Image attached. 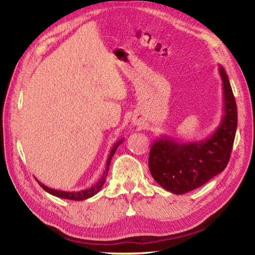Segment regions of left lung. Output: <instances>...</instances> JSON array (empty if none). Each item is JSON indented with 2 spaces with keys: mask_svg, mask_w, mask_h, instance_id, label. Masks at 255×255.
I'll list each match as a JSON object with an SVG mask.
<instances>
[{
  "mask_svg": "<svg viewBox=\"0 0 255 255\" xmlns=\"http://www.w3.org/2000/svg\"><path fill=\"white\" fill-rule=\"evenodd\" d=\"M223 82V117L209 137L179 141L161 136L149 150L148 166L153 179L167 191L183 195L204 185L225 170L231 157L237 127V107L230 80L219 65Z\"/></svg>",
  "mask_w": 255,
  "mask_h": 255,
  "instance_id": "left-lung-1",
  "label": "left lung"
}]
</instances>
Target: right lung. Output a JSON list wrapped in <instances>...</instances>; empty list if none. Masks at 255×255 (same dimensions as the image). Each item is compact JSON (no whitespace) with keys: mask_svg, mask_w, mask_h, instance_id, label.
Masks as SVG:
<instances>
[{"mask_svg":"<svg viewBox=\"0 0 255 255\" xmlns=\"http://www.w3.org/2000/svg\"><path fill=\"white\" fill-rule=\"evenodd\" d=\"M123 141H124V139L118 140L117 143L114 145V147L111 148L109 156H108V159H107L106 170H105V172H103L101 179L99 180L96 184L92 185L91 188H88V189H84V190H80V191H63V190H55V189L48 188L44 183H41L39 180L36 179L37 182L39 183L40 187L44 189L45 191H47L48 193H50V195H53L55 197L63 198V199H68V200H75V201H81V200L89 199V198H91L94 195H97V193L100 191L101 188L103 187V184H105L106 179H107V175H108V171H109V165H110V163H111V158H112V156H114V154H115L116 150H117L118 146L122 144Z\"/></svg>","mask_w":255,"mask_h":255,"instance_id":"1","label":"right lung"}]
</instances>
